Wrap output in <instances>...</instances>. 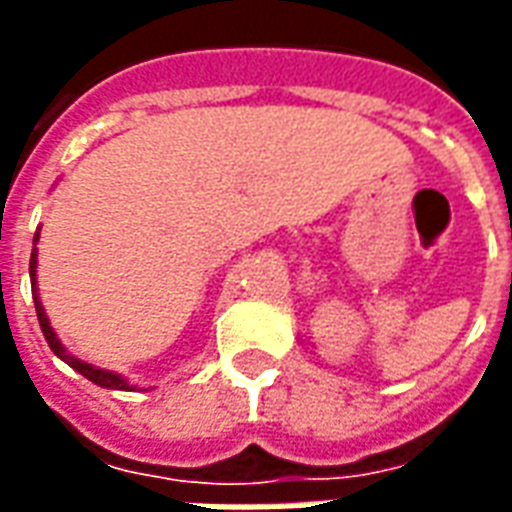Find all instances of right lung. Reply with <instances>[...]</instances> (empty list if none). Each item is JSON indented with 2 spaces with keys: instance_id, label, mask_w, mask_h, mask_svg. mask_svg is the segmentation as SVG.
Instances as JSON below:
<instances>
[{
  "instance_id": "obj_1",
  "label": "right lung",
  "mask_w": 512,
  "mask_h": 512,
  "mask_svg": "<svg viewBox=\"0 0 512 512\" xmlns=\"http://www.w3.org/2000/svg\"><path fill=\"white\" fill-rule=\"evenodd\" d=\"M37 241H40V227H37V233H34V249H32V260H29V279H32V298H34V309H37V320H40V328H43V336L48 347L54 350V355H59L70 369H75L78 374H83L86 380H92L94 385H100V388H108V391H135V385H132L124 374H116L111 369H100V366H92V363L81 361V358H75L73 352H67V347L62 344V339L56 336V331L48 323V314L43 309V301H40V293H37Z\"/></svg>"
}]
</instances>
